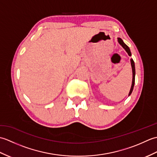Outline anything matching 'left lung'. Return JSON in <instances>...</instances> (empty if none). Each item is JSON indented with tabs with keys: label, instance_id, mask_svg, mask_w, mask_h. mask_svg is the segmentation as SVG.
I'll return each mask as SVG.
<instances>
[{
	"label": "left lung",
	"instance_id": "1",
	"mask_svg": "<svg viewBox=\"0 0 157 157\" xmlns=\"http://www.w3.org/2000/svg\"><path fill=\"white\" fill-rule=\"evenodd\" d=\"M117 40H118V42L119 43V44L121 45L122 47L125 49V51L127 52H128V55L129 56H132V53H131V51H130L129 48L125 44L124 42H123V40L121 38H117ZM130 62H131V65H132V86H131V88H130V90H129V92L128 96L131 95L132 92L133 91V89H134V84H135V75H136L135 64H134V60H133L132 59H130Z\"/></svg>",
	"mask_w": 157,
	"mask_h": 157
}]
</instances>
